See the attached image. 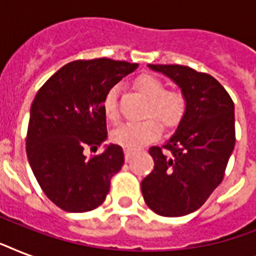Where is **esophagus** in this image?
Segmentation results:
<instances>
[{"label":"esophagus","mask_w":256,"mask_h":256,"mask_svg":"<svg viewBox=\"0 0 256 256\" xmlns=\"http://www.w3.org/2000/svg\"><path fill=\"white\" fill-rule=\"evenodd\" d=\"M132 154H134V152H132V148H124V160H132Z\"/></svg>","instance_id":"34e87169"}]
</instances>
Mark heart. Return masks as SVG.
Instances as JSON below:
<instances>
[{
    "label": "heart",
    "instance_id": "heart-1",
    "mask_svg": "<svg viewBox=\"0 0 256 256\" xmlns=\"http://www.w3.org/2000/svg\"><path fill=\"white\" fill-rule=\"evenodd\" d=\"M134 88L148 100V106L144 112V116L148 120L140 124H122L112 132V140L126 148H140L156 140L160 134V128L156 121L158 120L164 128H172L180 122L186 110V100L182 92L166 90L164 82L154 76L142 74L134 81ZM104 110V116L112 124H116L120 120L116 88H112L106 94Z\"/></svg>",
    "mask_w": 256,
    "mask_h": 256
}]
</instances>
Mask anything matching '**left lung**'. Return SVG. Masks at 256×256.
Instances as JSON below:
<instances>
[{"label": "left lung", "mask_w": 256, "mask_h": 256, "mask_svg": "<svg viewBox=\"0 0 256 256\" xmlns=\"http://www.w3.org/2000/svg\"><path fill=\"white\" fill-rule=\"evenodd\" d=\"M176 84L186 110L168 140L148 152L154 170L140 183L146 204L162 216L198 210L220 184L235 146L234 102L214 77L188 66L148 65Z\"/></svg>", "instance_id": "1"}]
</instances>
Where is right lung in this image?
Wrapping results in <instances>:
<instances>
[{"label":"right lung","mask_w":256,"mask_h":256,"mask_svg":"<svg viewBox=\"0 0 256 256\" xmlns=\"http://www.w3.org/2000/svg\"><path fill=\"white\" fill-rule=\"evenodd\" d=\"M138 64L108 58L78 60L44 84L30 108L26 154L46 196L69 212H86L104 203L110 179L124 164V150L108 144L104 96Z\"/></svg>","instance_id":"add662e5"}]
</instances>
